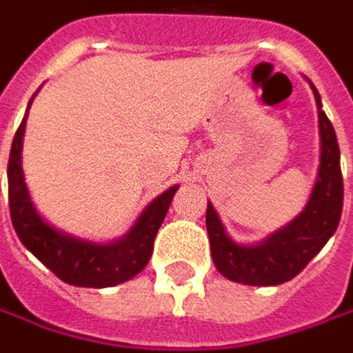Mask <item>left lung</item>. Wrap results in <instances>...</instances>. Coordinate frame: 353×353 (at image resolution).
<instances>
[{"instance_id":"obj_1","label":"left lung","mask_w":353,"mask_h":353,"mask_svg":"<svg viewBox=\"0 0 353 353\" xmlns=\"http://www.w3.org/2000/svg\"><path fill=\"white\" fill-rule=\"evenodd\" d=\"M307 80V78H305ZM312 86L319 124V168L303 211L259 243L243 245L233 239L213 203H207V233L211 257L219 273L243 285H279L293 279L336 233L343 207L340 146L330 118L321 110L319 92Z\"/></svg>"}]
</instances>
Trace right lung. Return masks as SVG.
I'll use <instances>...</instances> for the list:
<instances>
[{"label": "right lung", "mask_w": 353, "mask_h": 353, "mask_svg": "<svg viewBox=\"0 0 353 353\" xmlns=\"http://www.w3.org/2000/svg\"><path fill=\"white\" fill-rule=\"evenodd\" d=\"M32 102L34 98L30 100L23 120L13 137L8 163L10 213L17 237L30 253H34L50 271H54L70 285L102 290L132 279L148 265L154 237L163 225L179 185L166 189L154 201H150L124 237L98 243L58 229L36 209L21 168L26 120Z\"/></svg>", "instance_id": "1"}]
</instances>
